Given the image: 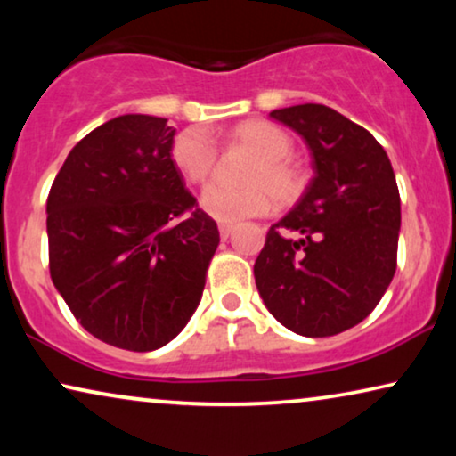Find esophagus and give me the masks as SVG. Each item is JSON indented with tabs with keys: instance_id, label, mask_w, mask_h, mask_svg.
Segmentation results:
<instances>
[{
	"instance_id": "34e87169",
	"label": "esophagus",
	"mask_w": 456,
	"mask_h": 456,
	"mask_svg": "<svg viewBox=\"0 0 456 456\" xmlns=\"http://www.w3.org/2000/svg\"><path fill=\"white\" fill-rule=\"evenodd\" d=\"M232 230H234L232 224H220V236L224 240H226L230 234H232Z\"/></svg>"
}]
</instances>
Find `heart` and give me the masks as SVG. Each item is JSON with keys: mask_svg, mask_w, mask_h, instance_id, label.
Masks as SVG:
<instances>
[{"mask_svg": "<svg viewBox=\"0 0 456 456\" xmlns=\"http://www.w3.org/2000/svg\"><path fill=\"white\" fill-rule=\"evenodd\" d=\"M236 141L257 155V161L245 174L247 186L232 189L209 184L201 192V208L220 222H239L270 209V197L278 208L295 203L303 192L305 178L298 167L289 161L292 151L290 136L270 122L251 120L236 128ZM172 159L191 183H203L214 170L216 147L197 130L178 134L172 147Z\"/></svg>", "mask_w": 456, "mask_h": 456, "instance_id": "obj_1", "label": "heart"}]
</instances>
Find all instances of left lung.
I'll return each instance as SVG.
<instances>
[{
    "label": "left lung",
    "instance_id": "8db88e82",
    "mask_svg": "<svg viewBox=\"0 0 456 456\" xmlns=\"http://www.w3.org/2000/svg\"><path fill=\"white\" fill-rule=\"evenodd\" d=\"M270 118L303 136L314 178L267 230L255 284L284 328L309 338L340 334L376 309L396 272L395 172L373 134L328 105H292ZM284 229L302 239L286 240Z\"/></svg>",
    "mask_w": 456,
    "mask_h": 456
}]
</instances>
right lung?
Wrapping results in <instances>:
<instances>
[{"instance_id":"obj_1","label":"right lung","mask_w":456,"mask_h":456,"mask_svg":"<svg viewBox=\"0 0 456 456\" xmlns=\"http://www.w3.org/2000/svg\"><path fill=\"white\" fill-rule=\"evenodd\" d=\"M174 134L166 118L118 116L72 147L47 197L53 286L86 332L134 353L183 332L220 245Z\"/></svg>"}]
</instances>
